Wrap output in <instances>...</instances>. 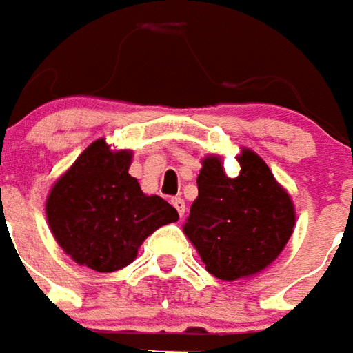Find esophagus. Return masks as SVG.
I'll return each instance as SVG.
<instances>
[{"instance_id": "34e87169", "label": "esophagus", "mask_w": 353, "mask_h": 353, "mask_svg": "<svg viewBox=\"0 0 353 353\" xmlns=\"http://www.w3.org/2000/svg\"><path fill=\"white\" fill-rule=\"evenodd\" d=\"M171 203H172V207L179 211V214H181V216H184V212H186V203H184V199H182V197H172Z\"/></svg>"}]
</instances>
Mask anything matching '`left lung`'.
<instances>
[{"label":"left lung","mask_w":353,"mask_h":353,"mask_svg":"<svg viewBox=\"0 0 353 353\" xmlns=\"http://www.w3.org/2000/svg\"><path fill=\"white\" fill-rule=\"evenodd\" d=\"M236 159L237 176L226 174L222 156L201 159L197 197L182 226L205 270L224 281L247 279L268 268L296 224L291 196L266 161L249 148H241Z\"/></svg>","instance_id":"8db88e82"}]
</instances>
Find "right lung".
I'll return each instance as SVG.
<instances>
[{
	"instance_id": "1",
	"label": "right lung",
	"mask_w": 353,
	"mask_h": 353,
	"mask_svg": "<svg viewBox=\"0 0 353 353\" xmlns=\"http://www.w3.org/2000/svg\"><path fill=\"white\" fill-rule=\"evenodd\" d=\"M131 150L99 139L54 181L45 201L47 224L62 251L94 272L129 266L144 239L179 221L176 209L146 196L129 174Z\"/></svg>"
}]
</instances>
